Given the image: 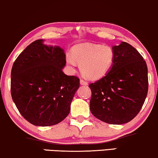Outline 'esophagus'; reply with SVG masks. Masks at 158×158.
<instances>
[{
	"instance_id": "1",
	"label": "esophagus",
	"mask_w": 158,
	"mask_h": 158,
	"mask_svg": "<svg viewBox=\"0 0 158 158\" xmlns=\"http://www.w3.org/2000/svg\"><path fill=\"white\" fill-rule=\"evenodd\" d=\"M80 84H81V85H87L88 84V82L87 81H84V79H81L80 80Z\"/></svg>"
}]
</instances>
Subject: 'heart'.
Masks as SVG:
<instances>
[{"mask_svg": "<svg viewBox=\"0 0 158 158\" xmlns=\"http://www.w3.org/2000/svg\"><path fill=\"white\" fill-rule=\"evenodd\" d=\"M115 60L112 47L101 44H80L67 55L66 64L74 69L77 64L84 76L91 79H99L105 76L112 69Z\"/></svg>", "mask_w": 158, "mask_h": 158, "instance_id": "1", "label": "heart"}]
</instances>
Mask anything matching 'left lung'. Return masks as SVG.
I'll list each match as a JSON object with an SVG mask.
<instances>
[{"instance_id": "left-lung-1", "label": "left lung", "mask_w": 158, "mask_h": 158, "mask_svg": "<svg viewBox=\"0 0 158 158\" xmlns=\"http://www.w3.org/2000/svg\"><path fill=\"white\" fill-rule=\"evenodd\" d=\"M115 60L104 77L90 84V110L112 124L127 123L140 111L148 91V66L142 55L126 42L112 47Z\"/></svg>"}]
</instances>
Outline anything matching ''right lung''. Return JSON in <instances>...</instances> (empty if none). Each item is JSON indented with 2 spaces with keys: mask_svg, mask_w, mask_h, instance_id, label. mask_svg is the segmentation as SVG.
Returning a JSON list of instances; mask_svg holds the SVG:
<instances>
[{
  "mask_svg": "<svg viewBox=\"0 0 158 158\" xmlns=\"http://www.w3.org/2000/svg\"><path fill=\"white\" fill-rule=\"evenodd\" d=\"M36 40L15 59L11 69L10 92L21 114L35 126L61 123L79 87V79L62 71L66 64L64 50Z\"/></svg>",
  "mask_w": 158,
  "mask_h": 158,
  "instance_id": "add662e5",
  "label": "right lung"
}]
</instances>
